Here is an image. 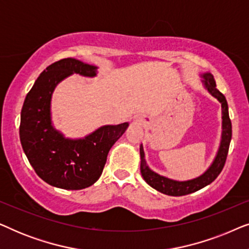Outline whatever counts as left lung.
Segmentation results:
<instances>
[{
    "label": "left lung",
    "mask_w": 249,
    "mask_h": 249,
    "mask_svg": "<svg viewBox=\"0 0 249 249\" xmlns=\"http://www.w3.org/2000/svg\"><path fill=\"white\" fill-rule=\"evenodd\" d=\"M203 83L207 88V90L213 95L214 97L217 98L222 107V141L219 151H217L216 158L214 160L212 165L210 169L198 178L188 180V181H176L158 175L153 172L148 168L145 161V154L142 146L141 145V172L142 178L149 186L158 190V192L165 194L169 196H183L188 194L195 193L197 190L204 188V187L210 185L214 180L217 178L222 171L226 160L229 152V146L231 136H232V125H231V120L229 118V111H228V103L224 95L220 90L216 89V84L214 80L213 76L211 73L204 74Z\"/></svg>",
    "instance_id": "1"
}]
</instances>
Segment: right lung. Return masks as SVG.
I'll use <instances>...</instances> for the list:
<instances>
[{
  "instance_id": "obj_1",
  "label": "right lung",
  "mask_w": 249,
  "mask_h": 249,
  "mask_svg": "<svg viewBox=\"0 0 249 249\" xmlns=\"http://www.w3.org/2000/svg\"><path fill=\"white\" fill-rule=\"evenodd\" d=\"M71 73L94 77L96 67L72 57L47 67L27 94L19 134L23 152L40 179L57 188L79 190L97 181L108 151L129 124L104 125L77 141L56 131L51 124V97L56 85Z\"/></svg>"
}]
</instances>
